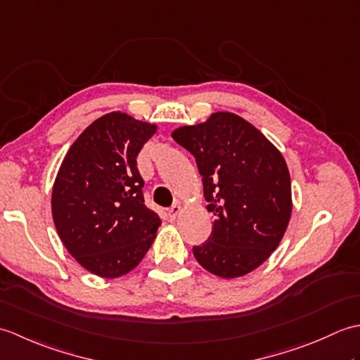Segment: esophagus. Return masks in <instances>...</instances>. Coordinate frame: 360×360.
<instances>
[{
    "label": "esophagus",
    "instance_id": "esophagus-1",
    "mask_svg": "<svg viewBox=\"0 0 360 360\" xmlns=\"http://www.w3.org/2000/svg\"><path fill=\"white\" fill-rule=\"evenodd\" d=\"M182 212V207L179 204H174L173 207H170V210H168V218H170V221H174L176 218H178L181 215Z\"/></svg>",
    "mask_w": 360,
    "mask_h": 360
}]
</instances>
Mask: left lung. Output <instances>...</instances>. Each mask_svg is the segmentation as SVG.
<instances>
[{
    "label": "left lung",
    "mask_w": 360,
    "mask_h": 360,
    "mask_svg": "<svg viewBox=\"0 0 360 360\" xmlns=\"http://www.w3.org/2000/svg\"><path fill=\"white\" fill-rule=\"evenodd\" d=\"M172 137L195 156L215 217L209 240L193 248L196 262L223 278L257 269L278 248L292 212L285 158L254 125L226 111Z\"/></svg>",
    "instance_id": "8db88e82"
}]
</instances>
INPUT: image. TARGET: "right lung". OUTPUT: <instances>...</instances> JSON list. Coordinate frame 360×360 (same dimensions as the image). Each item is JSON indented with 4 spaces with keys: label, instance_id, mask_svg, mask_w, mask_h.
<instances>
[{
    "label": "right lung",
    "instance_id": "1",
    "mask_svg": "<svg viewBox=\"0 0 360 360\" xmlns=\"http://www.w3.org/2000/svg\"><path fill=\"white\" fill-rule=\"evenodd\" d=\"M156 125L112 111L94 120L66 153L52 187V218L68 252L103 278L142 262L160 218L143 204L136 158Z\"/></svg>",
    "mask_w": 360,
    "mask_h": 360
}]
</instances>
